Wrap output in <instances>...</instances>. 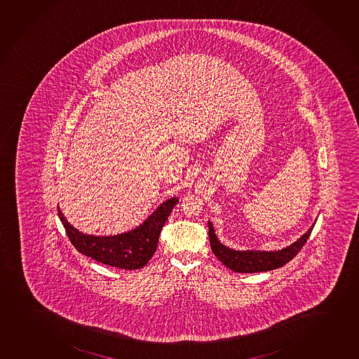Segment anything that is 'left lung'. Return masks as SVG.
Returning <instances> with one entry per match:
<instances>
[{
    "mask_svg": "<svg viewBox=\"0 0 359 359\" xmlns=\"http://www.w3.org/2000/svg\"><path fill=\"white\" fill-rule=\"evenodd\" d=\"M316 224V222H315ZM309 227L297 241L290 246L276 250V251H261V250H233L227 248L220 243L216 236L212 224L209 221L210 246L216 257L221 261L227 269L238 272V273H255V272H266L276 270L278 267L286 265L298 254V251L304 248V243L309 240L313 226Z\"/></svg>",
    "mask_w": 359,
    "mask_h": 359,
    "instance_id": "1",
    "label": "left lung"
}]
</instances>
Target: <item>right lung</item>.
<instances>
[{"instance_id": "1", "label": "right lung", "mask_w": 359, "mask_h": 359, "mask_svg": "<svg viewBox=\"0 0 359 359\" xmlns=\"http://www.w3.org/2000/svg\"><path fill=\"white\" fill-rule=\"evenodd\" d=\"M177 203V198L166 200L139 226L130 231L111 236L83 233L67 221L60 208L58 216L66 229L68 238L78 252L111 267L138 270L153 257L159 241L160 231Z\"/></svg>"}]
</instances>
